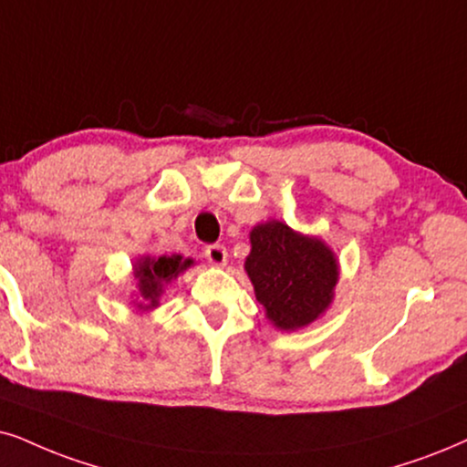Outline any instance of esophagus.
I'll list each match as a JSON object with an SVG mask.
<instances>
[{"label":"esophagus","instance_id":"34e87169","mask_svg":"<svg viewBox=\"0 0 467 467\" xmlns=\"http://www.w3.org/2000/svg\"><path fill=\"white\" fill-rule=\"evenodd\" d=\"M204 258L211 265H215V267H223V265H226V261H228V250L220 244L206 245L204 247Z\"/></svg>","mask_w":467,"mask_h":467}]
</instances>
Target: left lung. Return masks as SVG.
Instances as JSON below:
<instances>
[{
	"instance_id": "obj_1",
	"label": "left lung",
	"mask_w": 467,
	"mask_h": 467,
	"mask_svg": "<svg viewBox=\"0 0 467 467\" xmlns=\"http://www.w3.org/2000/svg\"><path fill=\"white\" fill-rule=\"evenodd\" d=\"M250 241L245 271L277 329L304 327L326 312L338 265L323 241L293 233L282 222L261 223L252 230Z\"/></svg>"
}]
</instances>
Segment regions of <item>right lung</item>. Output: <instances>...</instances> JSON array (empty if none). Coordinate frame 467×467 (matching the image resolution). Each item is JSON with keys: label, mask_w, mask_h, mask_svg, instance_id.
Returning a JSON list of instances; mask_svg holds the SVG:
<instances>
[{"label": "right lung", "mask_w": 467, "mask_h": 467, "mask_svg": "<svg viewBox=\"0 0 467 467\" xmlns=\"http://www.w3.org/2000/svg\"><path fill=\"white\" fill-rule=\"evenodd\" d=\"M192 258L182 256H159V258H141L135 265V280H138V295L141 299L140 308H155L159 304V295L163 291V285H168L172 277H176L181 271L192 267Z\"/></svg>", "instance_id": "right-lung-1"}]
</instances>
